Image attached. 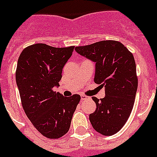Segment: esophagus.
<instances>
[{"mask_svg": "<svg viewBox=\"0 0 157 157\" xmlns=\"http://www.w3.org/2000/svg\"><path fill=\"white\" fill-rule=\"evenodd\" d=\"M87 98H88V97L86 95H81V100H86Z\"/></svg>", "mask_w": 157, "mask_h": 157, "instance_id": "34e87169", "label": "esophagus"}]
</instances>
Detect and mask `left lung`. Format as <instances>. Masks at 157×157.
<instances>
[{
  "instance_id": "obj_1",
  "label": "left lung",
  "mask_w": 157,
  "mask_h": 157,
  "mask_svg": "<svg viewBox=\"0 0 157 157\" xmlns=\"http://www.w3.org/2000/svg\"><path fill=\"white\" fill-rule=\"evenodd\" d=\"M75 50L95 64L94 82L105 87V97H92L97 108L89 115L93 128L104 136L118 132L130 116L138 87L132 53L121 42L105 40Z\"/></svg>"
}]
</instances>
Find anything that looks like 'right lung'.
<instances>
[{"instance_id":"1","label":"right lung","mask_w":157,"mask_h":157,"mask_svg":"<svg viewBox=\"0 0 157 157\" xmlns=\"http://www.w3.org/2000/svg\"><path fill=\"white\" fill-rule=\"evenodd\" d=\"M74 49L36 43L23 49L17 60L16 83L23 109L35 128L49 139L67 133L80 101L79 94L67 98L53 90Z\"/></svg>"}]
</instances>
